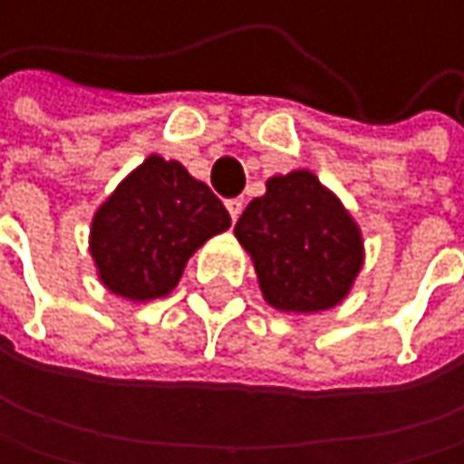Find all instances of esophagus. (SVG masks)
I'll return each mask as SVG.
<instances>
[{"mask_svg": "<svg viewBox=\"0 0 464 464\" xmlns=\"http://www.w3.org/2000/svg\"><path fill=\"white\" fill-rule=\"evenodd\" d=\"M225 208H227L230 219L237 222V219H239V214H242V208H245V203H242L239 198H234V200H227V203H225Z\"/></svg>", "mask_w": 464, "mask_h": 464, "instance_id": "1", "label": "esophagus"}]
</instances>
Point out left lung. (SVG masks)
<instances>
[{"instance_id": "1", "label": "left lung", "mask_w": 464, "mask_h": 464, "mask_svg": "<svg viewBox=\"0 0 464 464\" xmlns=\"http://www.w3.org/2000/svg\"><path fill=\"white\" fill-rule=\"evenodd\" d=\"M234 234L253 258L264 300L278 312L334 309L364 264L359 225L309 169L266 180Z\"/></svg>"}]
</instances>
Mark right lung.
<instances>
[{
  "instance_id": "obj_1",
  "label": "right lung",
  "mask_w": 464,
  "mask_h": 464,
  "mask_svg": "<svg viewBox=\"0 0 464 464\" xmlns=\"http://www.w3.org/2000/svg\"><path fill=\"white\" fill-rule=\"evenodd\" d=\"M227 227L230 214L203 180L150 155L97 208L88 247L105 289L144 303L169 295L191 253Z\"/></svg>"
}]
</instances>
